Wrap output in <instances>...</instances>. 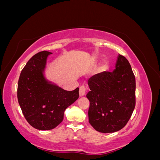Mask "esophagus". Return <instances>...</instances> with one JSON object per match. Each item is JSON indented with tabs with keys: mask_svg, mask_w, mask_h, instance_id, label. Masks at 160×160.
<instances>
[{
	"mask_svg": "<svg viewBox=\"0 0 160 160\" xmlns=\"http://www.w3.org/2000/svg\"><path fill=\"white\" fill-rule=\"evenodd\" d=\"M88 90V87L85 86V85H81L80 87V96H83V95H85V93H86Z\"/></svg>",
	"mask_w": 160,
	"mask_h": 160,
	"instance_id": "obj_1",
	"label": "esophagus"
}]
</instances>
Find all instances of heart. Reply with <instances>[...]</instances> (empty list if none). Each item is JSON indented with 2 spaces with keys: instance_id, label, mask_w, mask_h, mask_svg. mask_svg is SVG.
Wrapping results in <instances>:
<instances>
[{
  "instance_id": "heart-1",
  "label": "heart",
  "mask_w": 160,
  "mask_h": 160,
  "mask_svg": "<svg viewBox=\"0 0 160 160\" xmlns=\"http://www.w3.org/2000/svg\"><path fill=\"white\" fill-rule=\"evenodd\" d=\"M107 67H108V65H107V64H106V63H105L104 65H103V67H102V68H103V70H105V69H106V68H107Z\"/></svg>"
}]
</instances>
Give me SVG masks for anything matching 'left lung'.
Wrapping results in <instances>:
<instances>
[{"label":"left lung","mask_w":160,"mask_h":160,"mask_svg":"<svg viewBox=\"0 0 160 160\" xmlns=\"http://www.w3.org/2000/svg\"><path fill=\"white\" fill-rule=\"evenodd\" d=\"M88 85L90 125L101 133L115 132L124 127L136 105L135 76L127 59L119 54L115 70L92 76Z\"/></svg>","instance_id":"left-lung-1"}]
</instances>
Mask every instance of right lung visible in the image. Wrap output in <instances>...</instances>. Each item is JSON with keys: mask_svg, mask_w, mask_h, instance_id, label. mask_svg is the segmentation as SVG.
<instances>
[{"mask_svg": "<svg viewBox=\"0 0 160 160\" xmlns=\"http://www.w3.org/2000/svg\"><path fill=\"white\" fill-rule=\"evenodd\" d=\"M52 53L42 51L34 54L21 70L17 98L26 120L39 130H50L63 120L64 112L79 98V88L62 89L47 81L43 75L47 58Z\"/></svg>", "mask_w": 160, "mask_h": 160, "instance_id": "add662e5", "label": "right lung"}]
</instances>
